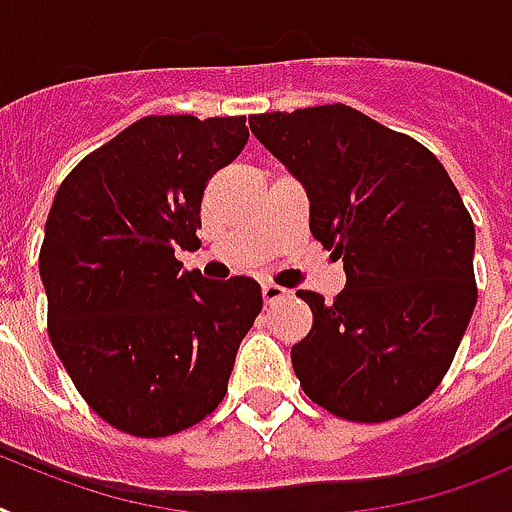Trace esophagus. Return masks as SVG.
Wrapping results in <instances>:
<instances>
[{"label":"esophagus","instance_id":"esophagus-1","mask_svg":"<svg viewBox=\"0 0 512 512\" xmlns=\"http://www.w3.org/2000/svg\"><path fill=\"white\" fill-rule=\"evenodd\" d=\"M261 295H264V303L266 306H272V303H280V301H285L287 295V290L285 287H280V285H274V282H264V285H261Z\"/></svg>","mask_w":512,"mask_h":512}]
</instances>
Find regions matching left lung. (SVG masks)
I'll list each match as a JSON object with an SVG mask.
<instances>
[{
	"instance_id": "1",
	"label": "left lung",
	"mask_w": 512,
	"mask_h": 512,
	"mask_svg": "<svg viewBox=\"0 0 512 512\" xmlns=\"http://www.w3.org/2000/svg\"><path fill=\"white\" fill-rule=\"evenodd\" d=\"M308 196L316 240L342 259L335 303L293 345L308 398L348 421H390L424 403L476 306V232L437 156L345 104L248 117Z\"/></svg>"
}]
</instances>
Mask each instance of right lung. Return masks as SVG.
Returning <instances> with one entry per match:
<instances>
[{"instance_id":"add662e5","label":"right lung","mask_w":512,"mask_h":512,"mask_svg":"<svg viewBox=\"0 0 512 512\" xmlns=\"http://www.w3.org/2000/svg\"><path fill=\"white\" fill-rule=\"evenodd\" d=\"M246 141V117H143L54 196L38 256L49 337L83 400L120 432L177 434L225 398L261 285L183 272L175 251L201 246L206 180Z\"/></svg>"}]
</instances>
